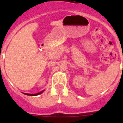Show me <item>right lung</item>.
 <instances>
[{
  "label": "right lung",
  "instance_id": "obj_1",
  "mask_svg": "<svg viewBox=\"0 0 123 123\" xmlns=\"http://www.w3.org/2000/svg\"><path fill=\"white\" fill-rule=\"evenodd\" d=\"M43 91H41V92H39V93H37V94H26V93H25V94L27 95H32V96H36V95H39V94H42Z\"/></svg>",
  "mask_w": 123,
  "mask_h": 123
}]
</instances>
